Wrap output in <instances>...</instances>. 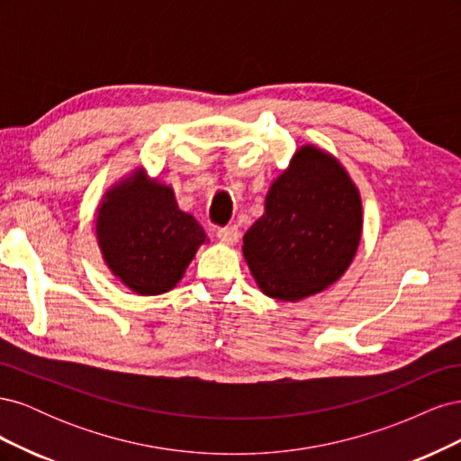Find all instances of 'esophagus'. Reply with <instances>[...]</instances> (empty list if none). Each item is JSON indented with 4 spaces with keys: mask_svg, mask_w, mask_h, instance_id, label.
I'll use <instances>...</instances> for the list:
<instances>
[{
    "mask_svg": "<svg viewBox=\"0 0 461 461\" xmlns=\"http://www.w3.org/2000/svg\"><path fill=\"white\" fill-rule=\"evenodd\" d=\"M217 236L225 244H236L240 239V232H239V227H236V225H227V227H222V229L217 230Z\"/></svg>",
    "mask_w": 461,
    "mask_h": 461,
    "instance_id": "esophagus-1",
    "label": "esophagus"
}]
</instances>
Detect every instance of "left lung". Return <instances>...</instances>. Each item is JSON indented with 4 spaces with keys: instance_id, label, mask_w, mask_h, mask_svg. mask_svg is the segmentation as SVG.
Instances as JSON below:
<instances>
[{
    "instance_id": "8db88e82",
    "label": "left lung",
    "mask_w": 461,
    "mask_h": 461,
    "mask_svg": "<svg viewBox=\"0 0 461 461\" xmlns=\"http://www.w3.org/2000/svg\"><path fill=\"white\" fill-rule=\"evenodd\" d=\"M361 200L344 167L302 146L244 234L242 252L263 294L296 302L344 275L361 239Z\"/></svg>"
}]
</instances>
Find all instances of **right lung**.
Here are the masks:
<instances>
[{
    "label": "right lung",
    "instance_id": "right-lung-1",
    "mask_svg": "<svg viewBox=\"0 0 461 461\" xmlns=\"http://www.w3.org/2000/svg\"><path fill=\"white\" fill-rule=\"evenodd\" d=\"M95 234L107 267L142 296L176 286L207 240L198 221L178 209L173 188L146 180L144 171L105 194Z\"/></svg>",
    "mask_w": 461,
    "mask_h": 461
}]
</instances>
